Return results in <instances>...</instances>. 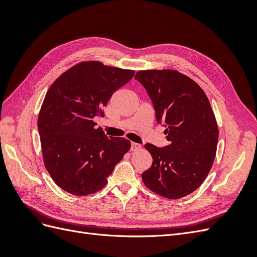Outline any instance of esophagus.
<instances>
[{"instance_id": "obj_1", "label": "esophagus", "mask_w": 257, "mask_h": 257, "mask_svg": "<svg viewBox=\"0 0 257 257\" xmlns=\"http://www.w3.org/2000/svg\"><path fill=\"white\" fill-rule=\"evenodd\" d=\"M142 148V146L139 144H136V143H132V146H131V150L132 151H137Z\"/></svg>"}]
</instances>
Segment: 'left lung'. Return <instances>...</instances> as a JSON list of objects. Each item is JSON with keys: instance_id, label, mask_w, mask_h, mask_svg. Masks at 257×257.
Instances as JSON below:
<instances>
[{"instance_id": "1", "label": "left lung", "mask_w": 257, "mask_h": 257, "mask_svg": "<svg viewBox=\"0 0 257 257\" xmlns=\"http://www.w3.org/2000/svg\"><path fill=\"white\" fill-rule=\"evenodd\" d=\"M152 99L157 122H163L169 145L146 144L153 159L143 182L160 196L179 199L205 181L215 159L219 127L211 105L198 83L176 69L136 73Z\"/></svg>"}]
</instances>
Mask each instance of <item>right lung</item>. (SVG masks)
Masks as SVG:
<instances>
[{
    "label": "right lung",
    "mask_w": 257,
    "mask_h": 257,
    "mask_svg": "<svg viewBox=\"0 0 257 257\" xmlns=\"http://www.w3.org/2000/svg\"><path fill=\"white\" fill-rule=\"evenodd\" d=\"M132 69L83 61L50 85L38 114L44 164L62 190L87 196L102 190L114 166L131 149L122 137H107L95 116L113 92L128 82Z\"/></svg>",
    "instance_id": "right-lung-1"
}]
</instances>
